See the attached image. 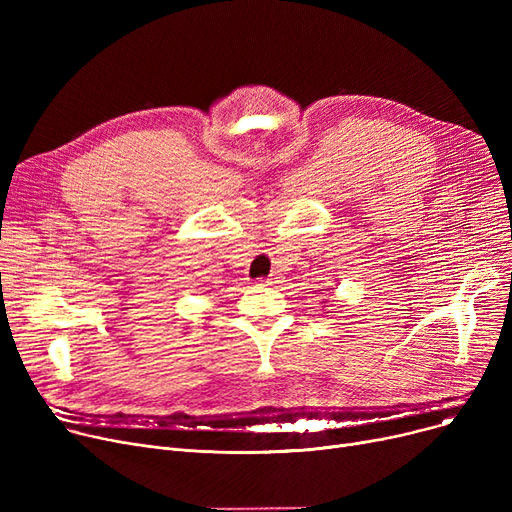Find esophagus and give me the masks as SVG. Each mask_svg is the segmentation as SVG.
<instances>
[{
  "label": "esophagus",
  "mask_w": 512,
  "mask_h": 512,
  "mask_svg": "<svg viewBox=\"0 0 512 512\" xmlns=\"http://www.w3.org/2000/svg\"><path fill=\"white\" fill-rule=\"evenodd\" d=\"M276 282H278L276 278H267V280H259L257 286H272V284H276Z\"/></svg>",
  "instance_id": "34e87169"
}]
</instances>
